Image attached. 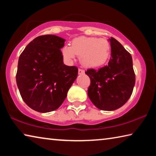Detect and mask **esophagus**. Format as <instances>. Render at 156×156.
Returning <instances> with one entry per match:
<instances>
[{
	"mask_svg": "<svg viewBox=\"0 0 156 156\" xmlns=\"http://www.w3.org/2000/svg\"><path fill=\"white\" fill-rule=\"evenodd\" d=\"M83 73H84V71L83 70V69H78V74L81 75V74H83Z\"/></svg>",
	"mask_w": 156,
	"mask_h": 156,
	"instance_id": "1",
	"label": "esophagus"
}]
</instances>
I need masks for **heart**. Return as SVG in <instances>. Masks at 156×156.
I'll list each match as a JSON object with an SVG mask.
<instances>
[{
  "mask_svg": "<svg viewBox=\"0 0 156 156\" xmlns=\"http://www.w3.org/2000/svg\"><path fill=\"white\" fill-rule=\"evenodd\" d=\"M111 44L105 38L80 36L73 39L72 46L65 45L62 54L66 61L72 62L76 55H80L82 64L89 67H96L105 64L109 58Z\"/></svg>",
  "mask_w": 156,
  "mask_h": 156,
  "instance_id": "heart-1",
  "label": "heart"
}]
</instances>
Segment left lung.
<instances>
[{"label": "left lung", "mask_w": 156, "mask_h": 156, "mask_svg": "<svg viewBox=\"0 0 156 156\" xmlns=\"http://www.w3.org/2000/svg\"><path fill=\"white\" fill-rule=\"evenodd\" d=\"M111 57L108 65L85 73L91 80L88 96L95 106L113 111L125 105L131 97L136 83L131 54L115 38H109Z\"/></svg>", "instance_id": "obj_1"}]
</instances>
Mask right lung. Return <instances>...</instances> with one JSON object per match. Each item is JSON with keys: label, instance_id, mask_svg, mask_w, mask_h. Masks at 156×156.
<instances>
[{"label": "right lung", "instance_id": "1", "mask_svg": "<svg viewBox=\"0 0 156 156\" xmlns=\"http://www.w3.org/2000/svg\"><path fill=\"white\" fill-rule=\"evenodd\" d=\"M65 39L56 35L36 37L18 59L16 83L23 100L41 113L57 109L78 76V68L65 65L60 49Z\"/></svg>", "mask_w": 156, "mask_h": 156}]
</instances>
